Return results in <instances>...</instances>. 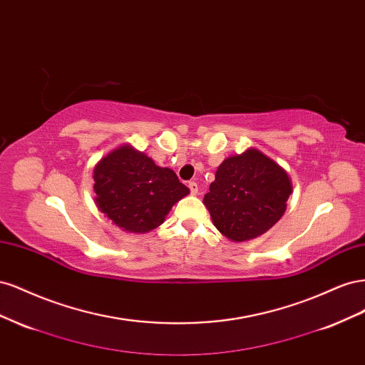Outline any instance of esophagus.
Segmentation results:
<instances>
[{"mask_svg": "<svg viewBox=\"0 0 365 365\" xmlns=\"http://www.w3.org/2000/svg\"><path fill=\"white\" fill-rule=\"evenodd\" d=\"M189 189H190V193L192 195H196L197 193V184L195 181H190L189 182Z\"/></svg>", "mask_w": 365, "mask_h": 365, "instance_id": "esophagus-1", "label": "esophagus"}]
</instances>
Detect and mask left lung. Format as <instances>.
<instances>
[{"mask_svg": "<svg viewBox=\"0 0 365 365\" xmlns=\"http://www.w3.org/2000/svg\"><path fill=\"white\" fill-rule=\"evenodd\" d=\"M291 193L288 173L262 152L248 149L219 165L204 204L220 233L244 242L277 222Z\"/></svg>", "mask_w": 365, "mask_h": 365, "instance_id": "8db88e82", "label": "left lung"}]
</instances>
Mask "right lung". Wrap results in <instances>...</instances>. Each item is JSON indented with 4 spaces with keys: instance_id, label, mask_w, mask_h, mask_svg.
Returning a JSON list of instances; mask_svg holds the SVG:
<instances>
[{
    "instance_id": "right-lung-1",
    "label": "right lung",
    "mask_w": 365,
    "mask_h": 365,
    "mask_svg": "<svg viewBox=\"0 0 365 365\" xmlns=\"http://www.w3.org/2000/svg\"><path fill=\"white\" fill-rule=\"evenodd\" d=\"M98 210L129 233H146L189 193L176 173L160 168L143 152L121 146L94 169Z\"/></svg>"
}]
</instances>
